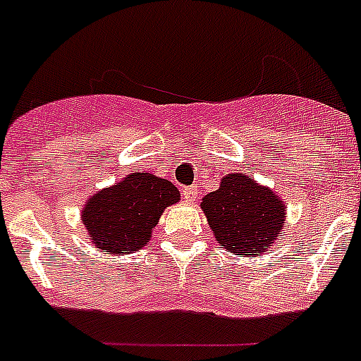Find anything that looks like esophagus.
<instances>
[{
	"label": "esophagus",
	"instance_id": "obj_1",
	"mask_svg": "<svg viewBox=\"0 0 361 361\" xmlns=\"http://www.w3.org/2000/svg\"><path fill=\"white\" fill-rule=\"evenodd\" d=\"M183 197H184V200H186V202H193V200H197V197H199V190H197L195 186L184 188Z\"/></svg>",
	"mask_w": 361,
	"mask_h": 361
}]
</instances>
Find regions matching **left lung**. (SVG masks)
Segmentation results:
<instances>
[{
  "label": "left lung",
  "instance_id": "1",
  "mask_svg": "<svg viewBox=\"0 0 361 361\" xmlns=\"http://www.w3.org/2000/svg\"><path fill=\"white\" fill-rule=\"evenodd\" d=\"M219 244L235 255L266 253L283 229L286 204L244 173L222 177L219 190L200 202Z\"/></svg>",
  "mask_w": 361,
  "mask_h": 361
}]
</instances>
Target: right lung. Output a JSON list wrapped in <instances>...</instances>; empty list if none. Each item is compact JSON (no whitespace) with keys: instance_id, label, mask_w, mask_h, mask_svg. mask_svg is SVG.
I'll list each match as a JSON object with an SVG mask.
<instances>
[{"instance_id":"1","label":"right lung","mask_w":361,"mask_h":361,"mask_svg":"<svg viewBox=\"0 0 361 361\" xmlns=\"http://www.w3.org/2000/svg\"><path fill=\"white\" fill-rule=\"evenodd\" d=\"M177 188L152 173H132L85 204L81 220L92 242L111 255H126L152 240L162 212L178 202Z\"/></svg>"}]
</instances>
